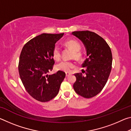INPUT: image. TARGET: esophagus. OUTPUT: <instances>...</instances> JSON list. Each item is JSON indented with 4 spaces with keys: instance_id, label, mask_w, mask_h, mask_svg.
I'll use <instances>...</instances> for the list:
<instances>
[{
    "instance_id": "1",
    "label": "esophagus",
    "mask_w": 131,
    "mask_h": 131,
    "mask_svg": "<svg viewBox=\"0 0 131 131\" xmlns=\"http://www.w3.org/2000/svg\"><path fill=\"white\" fill-rule=\"evenodd\" d=\"M71 74L70 73H69V72H66V77H68L69 76H70Z\"/></svg>"
}]
</instances>
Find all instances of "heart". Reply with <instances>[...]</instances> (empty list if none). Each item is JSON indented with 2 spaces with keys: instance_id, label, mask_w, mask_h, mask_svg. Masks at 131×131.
Listing matches in <instances>:
<instances>
[{
  "instance_id": "b5f03b06",
  "label": "heart",
  "mask_w": 131,
  "mask_h": 131,
  "mask_svg": "<svg viewBox=\"0 0 131 131\" xmlns=\"http://www.w3.org/2000/svg\"><path fill=\"white\" fill-rule=\"evenodd\" d=\"M65 45L69 48L72 50L73 52L72 57L77 59H80L81 58V53L80 52L81 46L79 42L74 39H70L65 41ZM52 55L53 58L56 61H59L61 57V50L59 46L55 44L52 50ZM58 70L63 71L65 72H71L72 69L76 68V63L70 61H63L57 65Z\"/></svg>"
}]
</instances>
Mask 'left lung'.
I'll use <instances>...</instances> for the list:
<instances>
[{"label": "left lung", "mask_w": 131, "mask_h": 131, "mask_svg": "<svg viewBox=\"0 0 131 131\" xmlns=\"http://www.w3.org/2000/svg\"><path fill=\"white\" fill-rule=\"evenodd\" d=\"M80 39L87 50V58L82 65L85 68L82 73H75L76 81L73 88L77 94L91 98L100 92L107 81L112 65L111 49L102 37L89 30L72 33Z\"/></svg>", "instance_id": "left-lung-1"}]
</instances>
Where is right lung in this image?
<instances>
[{
	"label": "right lung",
	"mask_w": 131,
	"mask_h": 131,
	"mask_svg": "<svg viewBox=\"0 0 131 131\" xmlns=\"http://www.w3.org/2000/svg\"><path fill=\"white\" fill-rule=\"evenodd\" d=\"M63 34H43L30 40L22 49L19 74L25 90L36 100L46 102L58 94L65 73L59 70L48 75L55 63L52 48Z\"/></svg>",
	"instance_id": "right-lung-1"
}]
</instances>
